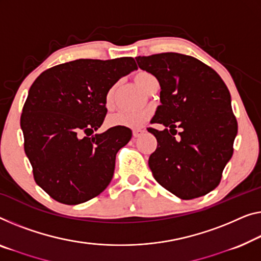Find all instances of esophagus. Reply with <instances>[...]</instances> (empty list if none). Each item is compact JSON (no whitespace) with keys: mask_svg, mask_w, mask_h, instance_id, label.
<instances>
[{"mask_svg":"<svg viewBox=\"0 0 261 261\" xmlns=\"http://www.w3.org/2000/svg\"><path fill=\"white\" fill-rule=\"evenodd\" d=\"M144 134V130L143 129H134V131H132V135H134L135 138L139 137V136Z\"/></svg>","mask_w":261,"mask_h":261,"instance_id":"34e87169","label":"esophagus"}]
</instances>
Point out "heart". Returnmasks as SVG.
<instances>
[{
	"label": "heart",
	"instance_id": "obj_1",
	"mask_svg": "<svg viewBox=\"0 0 261 261\" xmlns=\"http://www.w3.org/2000/svg\"><path fill=\"white\" fill-rule=\"evenodd\" d=\"M134 80L136 84L139 88L143 89L144 91L149 90V88L152 85L154 82H157L155 77L152 73L147 71H138L134 75ZM115 93V87H112L110 90L108 91L106 96V103L107 106H110L114 98ZM149 118V114L145 111H137V112H124L119 111L117 114H114L109 116L108 118V125L109 126H125L131 127V129H136V127H141L146 119Z\"/></svg>",
	"mask_w": 261,
	"mask_h": 261
}]
</instances>
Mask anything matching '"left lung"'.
<instances>
[{
	"mask_svg": "<svg viewBox=\"0 0 261 261\" xmlns=\"http://www.w3.org/2000/svg\"><path fill=\"white\" fill-rule=\"evenodd\" d=\"M136 61L162 89V106L152 123L165 129H147L158 143L149 158L154 179L180 199L211 192L232 157L238 131L226 84L208 65L182 54L138 56Z\"/></svg>",
	"mask_w": 261,
	"mask_h": 261,
	"instance_id": "left-lung-1",
	"label": "left lung"
}]
</instances>
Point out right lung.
I'll list each match as a JSON object with an SVG mask.
<instances>
[{
    "instance_id": "right-lung-1",
    "label": "right lung",
    "mask_w": 261,
    "mask_h": 261,
    "mask_svg": "<svg viewBox=\"0 0 261 261\" xmlns=\"http://www.w3.org/2000/svg\"><path fill=\"white\" fill-rule=\"evenodd\" d=\"M137 69L132 57L82 58L45 70L29 89L21 129L34 179L53 199L76 205L98 196L114 176L116 154L129 127L98 130L116 82Z\"/></svg>"
}]
</instances>
